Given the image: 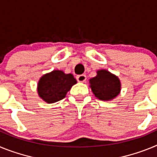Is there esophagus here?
Wrapping results in <instances>:
<instances>
[{"instance_id":"obj_1","label":"esophagus","mask_w":157,"mask_h":157,"mask_svg":"<svg viewBox=\"0 0 157 157\" xmlns=\"http://www.w3.org/2000/svg\"><path fill=\"white\" fill-rule=\"evenodd\" d=\"M76 78H77V81L78 82H85L86 80V76L85 75H78Z\"/></svg>"}]
</instances>
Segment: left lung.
I'll return each instance as SVG.
<instances>
[{"mask_svg":"<svg viewBox=\"0 0 157 157\" xmlns=\"http://www.w3.org/2000/svg\"><path fill=\"white\" fill-rule=\"evenodd\" d=\"M89 82L93 94L101 101H112L121 91L120 78L116 75L105 69L98 70L97 75L90 78Z\"/></svg>","mask_w":157,"mask_h":157,"instance_id":"1","label":"left lung"}]
</instances>
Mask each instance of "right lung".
Segmentation results:
<instances>
[{"mask_svg": "<svg viewBox=\"0 0 157 157\" xmlns=\"http://www.w3.org/2000/svg\"><path fill=\"white\" fill-rule=\"evenodd\" d=\"M77 81L72 74L63 71L53 70L40 78L37 83V94L46 103L52 104L63 99Z\"/></svg>", "mask_w": 157, "mask_h": 157, "instance_id": "right-lung-1", "label": "right lung"}]
</instances>
